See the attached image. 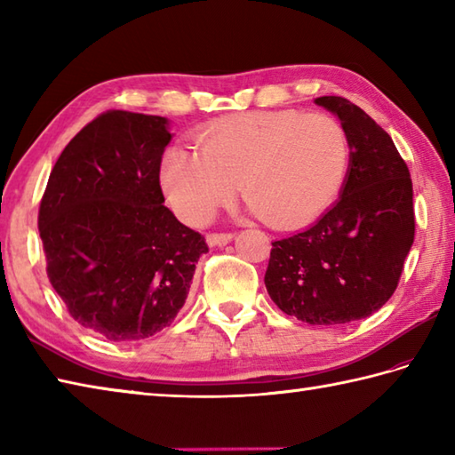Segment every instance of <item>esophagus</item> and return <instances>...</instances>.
<instances>
[{
  "label": "esophagus",
  "mask_w": 455,
  "mask_h": 455,
  "mask_svg": "<svg viewBox=\"0 0 455 455\" xmlns=\"http://www.w3.org/2000/svg\"><path fill=\"white\" fill-rule=\"evenodd\" d=\"M233 238H235L233 233H211V235H207V244L209 246H225Z\"/></svg>",
  "instance_id": "34e87169"
}]
</instances>
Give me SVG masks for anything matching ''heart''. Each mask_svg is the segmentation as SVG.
I'll return each instance as SVG.
<instances>
[{
    "label": "heart",
    "instance_id": "obj_1",
    "mask_svg": "<svg viewBox=\"0 0 455 455\" xmlns=\"http://www.w3.org/2000/svg\"><path fill=\"white\" fill-rule=\"evenodd\" d=\"M197 152L172 148L160 183L172 209L207 222L236 196L269 225H305L331 205L350 166V139L326 113L250 111L212 121L196 134Z\"/></svg>",
    "mask_w": 455,
    "mask_h": 455
}]
</instances>
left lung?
Listing matches in <instances>:
<instances>
[{"label":"left lung","instance_id":"8db88e82","mask_svg":"<svg viewBox=\"0 0 455 455\" xmlns=\"http://www.w3.org/2000/svg\"><path fill=\"white\" fill-rule=\"evenodd\" d=\"M350 139L340 199L303 233L272 243L266 289L289 316L344 324L389 301L414 243L412 181L391 137L357 105L316 98Z\"/></svg>","mask_w":455,"mask_h":455}]
</instances>
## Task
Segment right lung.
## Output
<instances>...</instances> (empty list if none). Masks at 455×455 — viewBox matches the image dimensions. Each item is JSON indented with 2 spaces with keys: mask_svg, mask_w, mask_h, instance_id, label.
Wrapping results in <instances>:
<instances>
[{
  "mask_svg": "<svg viewBox=\"0 0 455 455\" xmlns=\"http://www.w3.org/2000/svg\"><path fill=\"white\" fill-rule=\"evenodd\" d=\"M172 134L158 115L105 111L56 160L38 209L46 274L68 313L113 342L170 326L205 236L162 205Z\"/></svg>",
  "mask_w": 455,
  "mask_h": 455,
  "instance_id": "add662e5",
  "label": "right lung"
}]
</instances>
